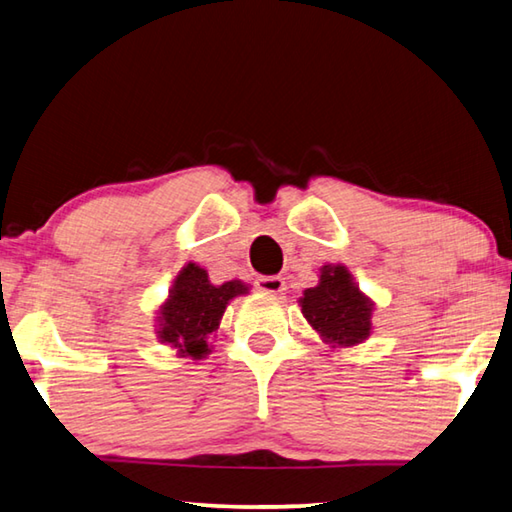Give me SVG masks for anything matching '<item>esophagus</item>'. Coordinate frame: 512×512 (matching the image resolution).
Wrapping results in <instances>:
<instances>
[{"instance_id": "1", "label": "esophagus", "mask_w": 512, "mask_h": 512, "mask_svg": "<svg viewBox=\"0 0 512 512\" xmlns=\"http://www.w3.org/2000/svg\"><path fill=\"white\" fill-rule=\"evenodd\" d=\"M256 288L265 294H283L285 279H281V276H261V279H256Z\"/></svg>"}]
</instances>
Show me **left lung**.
Masks as SVG:
<instances>
[{
  "instance_id": "obj_1",
  "label": "left lung",
  "mask_w": 512,
  "mask_h": 512,
  "mask_svg": "<svg viewBox=\"0 0 512 512\" xmlns=\"http://www.w3.org/2000/svg\"><path fill=\"white\" fill-rule=\"evenodd\" d=\"M308 324L333 348L357 346L369 339L373 330L375 303L357 288L346 265H324L319 283L299 299Z\"/></svg>"
}]
</instances>
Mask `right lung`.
Returning a JSON list of instances; mask_svg holds the SVG:
<instances>
[{
  "instance_id": "1",
  "label": "right lung",
  "mask_w": 512,
  "mask_h": 512,
  "mask_svg": "<svg viewBox=\"0 0 512 512\" xmlns=\"http://www.w3.org/2000/svg\"><path fill=\"white\" fill-rule=\"evenodd\" d=\"M247 292L242 281L213 285L204 267L184 265L157 310V339L175 348L177 357L204 360L211 353L209 337L218 330L229 301Z\"/></svg>"
}]
</instances>
